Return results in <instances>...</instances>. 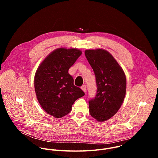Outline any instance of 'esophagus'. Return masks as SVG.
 Wrapping results in <instances>:
<instances>
[{
	"label": "esophagus",
	"instance_id": "1",
	"mask_svg": "<svg viewBox=\"0 0 158 158\" xmlns=\"http://www.w3.org/2000/svg\"><path fill=\"white\" fill-rule=\"evenodd\" d=\"M81 89H82V91H83L84 93L86 92V86H85V85H83L81 87Z\"/></svg>",
	"mask_w": 158,
	"mask_h": 158
}]
</instances>
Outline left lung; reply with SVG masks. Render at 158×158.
I'll return each mask as SVG.
<instances>
[{
    "label": "left lung",
    "instance_id": "8db88e82",
    "mask_svg": "<svg viewBox=\"0 0 158 158\" xmlns=\"http://www.w3.org/2000/svg\"><path fill=\"white\" fill-rule=\"evenodd\" d=\"M96 76L97 94L89 101L91 116L99 122L109 119L121 106L126 90L122 67L109 52L102 49L85 51Z\"/></svg>",
    "mask_w": 158,
    "mask_h": 158
}]
</instances>
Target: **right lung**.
<instances>
[{
  "label": "right lung",
  "instance_id": "add662e5",
  "mask_svg": "<svg viewBox=\"0 0 158 158\" xmlns=\"http://www.w3.org/2000/svg\"><path fill=\"white\" fill-rule=\"evenodd\" d=\"M81 54L77 49L58 48L45 58L36 71L34 87L37 100L42 109L56 118L69 114L75 101L85 94L74 85L73 77L68 73Z\"/></svg>",
  "mask_w": 158,
  "mask_h": 158
}]
</instances>
